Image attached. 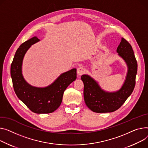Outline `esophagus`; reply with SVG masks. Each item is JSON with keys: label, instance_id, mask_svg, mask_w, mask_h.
Returning <instances> with one entry per match:
<instances>
[{"label": "esophagus", "instance_id": "esophagus-1", "mask_svg": "<svg viewBox=\"0 0 148 148\" xmlns=\"http://www.w3.org/2000/svg\"><path fill=\"white\" fill-rule=\"evenodd\" d=\"M77 74L78 75H82L85 73V70H84V68L83 67H79L77 68Z\"/></svg>", "mask_w": 148, "mask_h": 148}]
</instances>
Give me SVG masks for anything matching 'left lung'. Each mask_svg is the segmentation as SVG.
<instances>
[{
	"instance_id": "left-lung-1",
	"label": "left lung",
	"mask_w": 148,
	"mask_h": 148,
	"mask_svg": "<svg viewBox=\"0 0 148 148\" xmlns=\"http://www.w3.org/2000/svg\"><path fill=\"white\" fill-rule=\"evenodd\" d=\"M116 52L125 61L128 68L125 80L120 89L113 92L105 91L89 75L84 74L81 76L84 83V102L87 106L95 112L106 113L115 111L122 106L134 90L137 64L132 47L122 37L116 49Z\"/></svg>"
}]
</instances>
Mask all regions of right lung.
<instances>
[{"label": "right lung", "mask_w": 148, "mask_h": 148, "mask_svg": "<svg viewBox=\"0 0 148 148\" xmlns=\"http://www.w3.org/2000/svg\"><path fill=\"white\" fill-rule=\"evenodd\" d=\"M39 41L35 36L19 47L11 64V75L14 91L19 99L34 113L49 114L61 105L64 91L76 79L77 70L73 68L61 74L47 87H37L28 84L22 73L23 59L28 49Z\"/></svg>", "instance_id": "1"}]
</instances>
